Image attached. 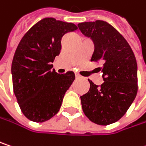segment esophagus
Instances as JSON below:
<instances>
[{"instance_id":"obj_1","label":"esophagus","mask_w":146,"mask_h":146,"mask_svg":"<svg viewBox=\"0 0 146 146\" xmlns=\"http://www.w3.org/2000/svg\"><path fill=\"white\" fill-rule=\"evenodd\" d=\"M75 78H76L77 79H78V78H82V76H80L78 73H75Z\"/></svg>"}]
</instances>
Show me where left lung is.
<instances>
[{"label":"left lung","mask_w":146,"mask_h":146,"mask_svg":"<svg viewBox=\"0 0 146 146\" xmlns=\"http://www.w3.org/2000/svg\"><path fill=\"white\" fill-rule=\"evenodd\" d=\"M80 32L94 43L91 61L100 68L103 84L89 81L88 93L80 97L83 111L94 123L107 125L118 121L132 104L137 94V62L125 37L104 21L78 24Z\"/></svg>","instance_id":"obj_1"}]
</instances>
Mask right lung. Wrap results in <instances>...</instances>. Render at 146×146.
I'll return each mask as SVG.
<instances>
[{"mask_svg": "<svg viewBox=\"0 0 146 146\" xmlns=\"http://www.w3.org/2000/svg\"><path fill=\"white\" fill-rule=\"evenodd\" d=\"M73 23L44 18L24 35L11 63L14 94L30 120L42 123L59 111L66 91L75 79L73 71L56 73L53 60L61 51V39L77 30Z\"/></svg>", "mask_w": 146, "mask_h": 146, "instance_id": "right-lung-1", "label": "right lung"}]
</instances>
